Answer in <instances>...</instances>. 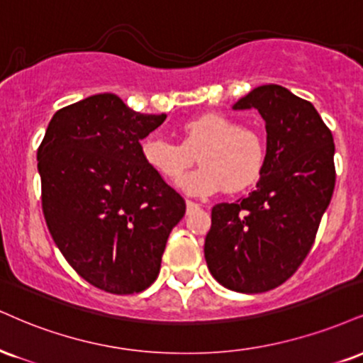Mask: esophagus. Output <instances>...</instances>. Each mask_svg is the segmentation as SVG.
<instances>
[{
	"label": "esophagus",
	"mask_w": 363,
	"mask_h": 363,
	"mask_svg": "<svg viewBox=\"0 0 363 363\" xmlns=\"http://www.w3.org/2000/svg\"><path fill=\"white\" fill-rule=\"evenodd\" d=\"M186 206H187V213L199 209V204L198 203H193V201H186Z\"/></svg>",
	"instance_id": "1"
}]
</instances>
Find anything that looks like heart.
<instances>
[{
    "label": "heart",
    "mask_w": 363,
    "mask_h": 363,
    "mask_svg": "<svg viewBox=\"0 0 363 363\" xmlns=\"http://www.w3.org/2000/svg\"><path fill=\"white\" fill-rule=\"evenodd\" d=\"M182 135V145L159 135H147L140 142V154L154 172L174 181L191 165L189 152L201 148V167L177 182L186 194L204 198L225 187L240 191L259 179L265 160L264 142L255 132L242 128L233 118L204 113L184 123Z\"/></svg>",
    "instance_id": "obj_1"
}]
</instances>
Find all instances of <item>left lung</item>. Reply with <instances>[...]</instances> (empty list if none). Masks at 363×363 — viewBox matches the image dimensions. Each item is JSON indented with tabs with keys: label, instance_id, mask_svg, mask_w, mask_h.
<instances>
[{
	"label": "left lung",
	"instance_id": "obj_1",
	"mask_svg": "<svg viewBox=\"0 0 363 363\" xmlns=\"http://www.w3.org/2000/svg\"><path fill=\"white\" fill-rule=\"evenodd\" d=\"M252 108L267 130L260 179L245 198L213 208L204 240L211 276L245 294L274 289L298 270L335 189L333 135L311 103L265 84L233 104Z\"/></svg>",
	"mask_w": 363,
	"mask_h": 363
}]
</instances>
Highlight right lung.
Masks as SVG:
<instances>
[{
	"label": "right lung",
	"mask_w": 363,
	"mask_h": 363,
	"mask_svg": "<svg viewBox=\"0 0 363 363\" xmlns=\"http://www.w3.org/2000/svg\"><path fill=\"white\" fill-rule=\"evenodd\" d=\"M167 115L133 111L113 93L52 116L37 152L42 209L57 248L79 276L111 294L147 289L184 199L143 162L140 140Z\"/></svg>",
	"instance_id": "obj_1"
}]
</instances>
